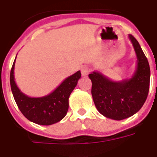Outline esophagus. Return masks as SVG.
<instances>
[{
    "label": "esophagus",
    "mask_w": 157,
    "mask_h": 157,
    "mask_svg": "<svg viewBox=\"0 0 157 157\" xmlns=\"http://www.w3.org/2000/svg\"><path fill=\"white\" fill-rule=\"evenodd\" d=\"M81 75L83 76H88V74L90 73V67L88 66H83L82 67H81Z\"/></svg>",
    "instance_id": "esophagus-1"
}]
</instances>
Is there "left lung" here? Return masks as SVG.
Masks as SVG:
<instances>
[{"mask_svg": "<svg viewBox=\"0 0 157 157\" xmlns=\"http://www.w3.org/2000/svg\"><path fill=\"white\" fill-rule=\"evenodd\" d=\"M137 56V67L130 79L114 81L99 71L89 74L94 105L106 118L122 120L138 112L147 98L150 86V67L139 43L128 35Z\"/></svg>", "mask_w": 157, "mask_h": 157, "instance_id": "1", "label": "left lung"}]
</instances>
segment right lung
<instances>
[{
	"label": "right lung",
	"instance_id": "obj_1",
	"mask_svg": "<svg viewBox=\"0 0 157 157\" xmlns=\"http://www.w3.org/2000/svg\"><path fill=\"white\" fill-rule=\"evenodd\" d=\"M16 58V57H15ZM15 62L10 71V88L16 105L27 119L39 125H51L61 121L67 113L69 96L81 78L78 71L68 76L52 92L43 97H29L21 92L15 81Z\"/></svg>",
	"mask_w": 157,
	"mask_h": 157
}]
</instances>
